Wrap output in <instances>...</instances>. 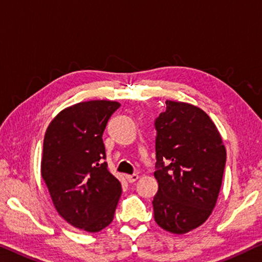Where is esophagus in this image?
<instances>
[{
  "mask_svg": "<svg viewBox=\"0 0 262 262\" xmlns=\"http://www.w3.org/2000/svg\"><path fill=\"white\" fill-rule=\"evenodd\" d=\"M126 178H127V181L129 182V183H134V182L139 180V175H138V173H133V175H127Z\"/></svg>",
  "mask_w": 262,
  "mask_h": 262,
  "instance_id": "34e87169",
  "label": "esophagus"
}]
</instances>
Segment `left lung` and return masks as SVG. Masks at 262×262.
<instances>
[{
    "label": "left lung",
    "mask_w": 262,
    "mask_h": 262,
    "mask_svg": "<svg viewBox=\"0 0 262 262\" xmlns=\"http://www.w3.org/2000/svg\"><path fill=\"white\" fill-rule=\"evenodd\" d=\"M155 121L159 190L152 201L157 225L184 234L204 224L222 188L226 149L218 128L204 111L167 100Z\"/></svg>",
    "instance_id": "8db88e82"
}]
</instances>
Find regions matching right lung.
<instances>
[{
	"instance_id": "obj_1",
	"label": "right lung",
	"mask_w": 262,
	"mask_h": 262,
	"mask_svg": "<svg viewBox=\"0 0 262 262\" xmlns=\"http://www.w3.org/2000/svg\"><path fill=\"white\" fill-rule=\"evenodd\" d=\"M120 102L92 100L59 112L45 132L41 178L57 212L82 231L108 226L121 196L120 182L107 169L102 134Z\"/></svg>"
}]
</instances>
